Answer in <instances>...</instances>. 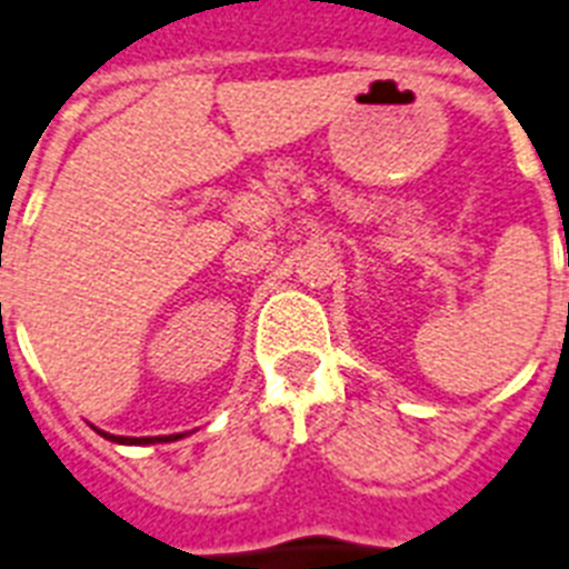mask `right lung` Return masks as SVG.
I'll list each match as a JSON object with an SVG mask.
<instances>
[{"label": "right lung", "instance_id": "1", "mask_svg": "<svg viewBox=\"0 0 569 569\" xmlns=\"http://www.w3.org/2000/svg\"><path fill=\"white\" fill-rule=\"evenodd\" d=\"M104 439H110V442H119V445H157V442H173V439H180V433L177 436H110L104 433Z\"/></svg>", "mask_w": 569, "mask_h": 569}]
</instances>
